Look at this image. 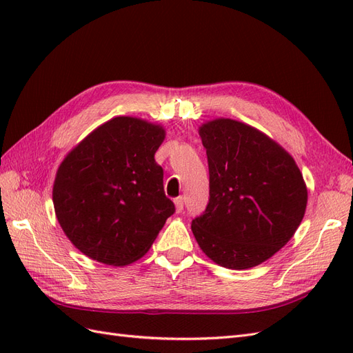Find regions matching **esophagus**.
<instances>
[{
    "instance_id": "1",
    "label": "esophagus",
    "mask_w": 353,
    "mask_h": 353,
    "mask_svg": "<svg viewBox=\"0 0 353 353\" xmlns=\"http://www.w3.org/2000/svg\"><path fill=\"white\" fill-rule=\"evenodd\" d=\"M175 209L178 213H181L184 210V199L183 197H178L175 199Z\"/></svg>"
}]
</instances>
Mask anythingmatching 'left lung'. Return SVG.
Segmentation results:
<instances>
[{"label":"left lung","mask_w":353,"mask_h":353,"mask_svg":"<svg viewBox=\"0 0 353 353\" xmlns=\"http://www.w3.org/2000/svg\"><path fill=\"white\" fill-rule=\"evenodd\" d=\"M209 163V203L191 231L209 259L249 270L279 252L301 225L307 188L287 150L240 121L199 126Z\"/></svg>","instance_id":"left-lung-1"}]
</instances>
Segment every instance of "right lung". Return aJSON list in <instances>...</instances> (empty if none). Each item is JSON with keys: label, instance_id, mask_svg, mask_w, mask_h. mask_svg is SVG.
<instances>
[{"label": "right lung", "instance_id": "obj_1", "mask_svg": "<svg viewBox=\"0 0 353 353\" xmlns=\"http://www.w3.org/2000/svg\"><path fill=\"white\" fill-rule=\"evenodd\" d=\"M162 125L116 116L95 128L60 163L52 203L63 232L81 253L109 266L148 252L175 212L154 154Z\"/></svg>", "mask_w": 353, "mask_h": 353}]
</instances>
